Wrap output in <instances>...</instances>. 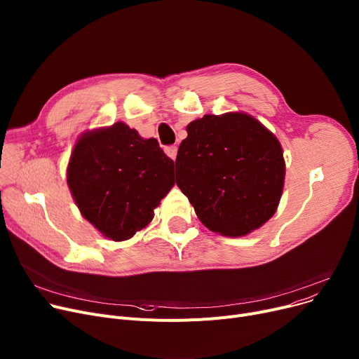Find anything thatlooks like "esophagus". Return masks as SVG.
Instances as JSON below:
<instances>
[{
    "instance_id": "obj_1",
    "label": "esophagus",
    "mask_w": 359,
    "mask_h": 359,
    "mask_svg": "<svg viewBox=\"0 0 359 359\" xmlns=\"http://www.w3.org/2000/svg\"><path fill=\"white\" fill-rule=\"evenodd\" d=\"M165 154L170 156L172 161H175L177 154H178V147L177 146H168V147H165Z\"/></svg>"
}]
</instances>
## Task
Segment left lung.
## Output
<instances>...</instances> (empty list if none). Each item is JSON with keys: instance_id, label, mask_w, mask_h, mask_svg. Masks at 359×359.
<instances>
[{"instance_id": "1", "label": "left lung", "mask_w": 359, "mask_h": 359, "mask_svg": "<svg viewBox=\"0 0 359 359\" xmlns=\"http://www.w3.org/2000/svg\"><path fill=\"white\" fill-rule=\"evenodd\" d=\"M177 185L200 222L222 236L259 229L277 212L285 180L280 140L254 116L205 114L187 126Z\"/></svg>"}]
</instances>
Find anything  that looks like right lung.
<instances>
[{"label": "right lung", "mask_w": 359, "mask_h": 359, "mask_svg": "<svg viewBox=\"0 0 359 359\" xmlns=\"http://www.w3.org/2000/svg\"><path fill=\"white\" fill-rule=\"evenodd\" d=\"M174 161L155 137L117 121L83 132L72 149L67 182L82 217L114 242L133 238L174 187Z\"/></svg>", "instance_id": "1"}]
</instances>
